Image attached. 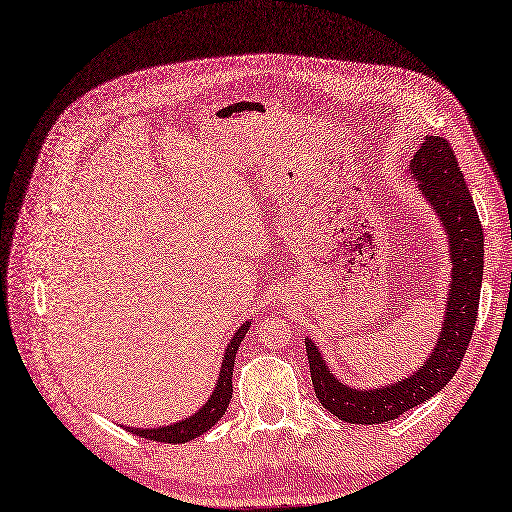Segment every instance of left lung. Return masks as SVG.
Returning a JSON list of instances; mask_svg holds the SVG:
<instances>
[{
	"label": "left lung",
	"mask_w": 512,
	"mask_h": 512,
	"mask_svg": "<svg viewBox=\"0 0 512 512\" xmlns=\"http://www.w3.org/2000/svg\"><path fill=\"white\" fill-rule=\"evenodd\" d=\"M408 171L448 232L452 263L448 307L439 339L427 362L408 379L381 389L343 385L326 366L316 343L305 339L311 383L318 402L330 414L353 425L389 422L446 387L464 358L477 322L483 278V228L450 142L439 136H427Z\"/></svg>",
	"instance_id": "8db88e82"
}]
</instances>
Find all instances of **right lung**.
<instances>
[{"label":"right lung","mask_w":512,"mask_h":512,"mask_svg":"<svg viewBox=\"0 0 512 512\" xmlns=\"http://www.w3.org/2000/svg\"><path fill=\"white\" fill-rule=\"evenodd\" d=\"M251 322H244L236 332L232 341L228 343V349L224 353V360H221V370H219V379L217 385L207 399V404H203L201 410H196L192 416L173 422V425L159 427V429H138V427H125L129 433L140 435L150 441H161V443H186L190 439L201 437L207 433L215 422L226 414L228 404L232 399V370H234V360H236V351L247 335Z\"/></svg>","instance_id":"right-lung-1"}]
</instances>
